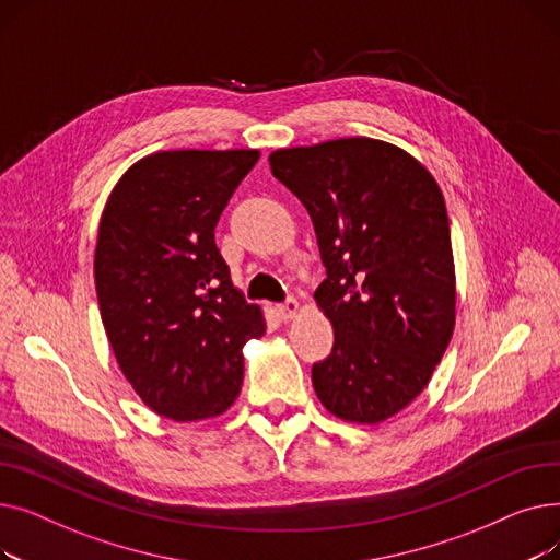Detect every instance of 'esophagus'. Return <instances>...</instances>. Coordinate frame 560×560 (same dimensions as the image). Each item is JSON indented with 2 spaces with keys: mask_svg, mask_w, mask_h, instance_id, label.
Instances as JSON below:
<instances>
[{
  "mask_svg": "<svg viewBox=\"0 0 560 560\" xmlns=\"http://www.w3.org/2000/svg\"><path fill=\"white\" fill-rule=\"evenodd\" d=\"M277 313L281 315V319L290 322L292 317H298V313H300V302H298V300H285L283 304L277 306Z\"/></svg>",
  "mask_w": 560,
  "mask_h": 560,
  "instance_id": "34e87169",
  "label": "esophagus"
}]
</instances>
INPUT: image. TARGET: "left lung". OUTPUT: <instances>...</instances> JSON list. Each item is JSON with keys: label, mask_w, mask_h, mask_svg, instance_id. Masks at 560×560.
<instances>
[{"label": "left lung", "mask_w": 560, "mask_h": 560, "mask_svg": "<svg viewBox=\"0 0 560 560\" xmlns=\"http://www.w3.org/2000/svg\"><path fill=\"white\" fill-rule=\"evenodd\" d=\"M270 167L306 206L327 268L313 298L336 338L313 365L315 395L345 422H386L427 388L456 325L443 190L365 136L277 150Z\"/></svg>", "instance_id": "obj_1"}]
</instances>
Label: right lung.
Masks as SVG:
<instances>
[{
    "label": "right lung",
    "instance_id": "obj_1",
    "mask_svg": "<svg viewBox=\"0 0 560 560\" xmlns=\"http://www.w3.org/2000/svg\"><path fill=\"white\" fill-rule=\"evenodd\" d=\"M258 150H167L136 161L97 229L95 288L125 378L174 422L222 416L241 393L260 306L231 283L215 224Z\"/></svg>",
    "mask_w": 560,
    "mask_h": 560
}]
</instances>
